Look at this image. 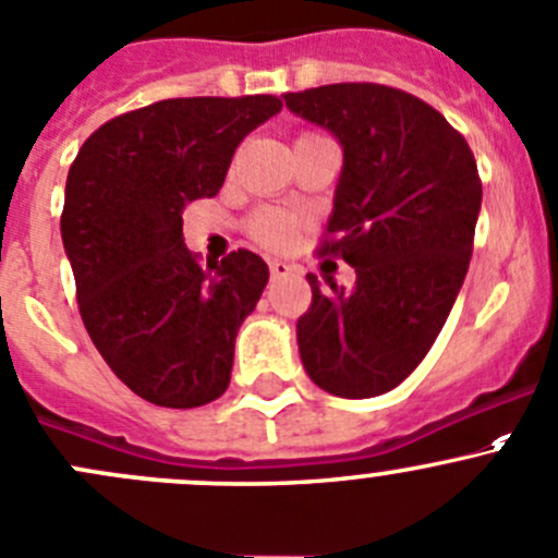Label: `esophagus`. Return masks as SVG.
Here are the masks:
<instances>
[{
  "label": "esophagus",
  "mask_w": 558,
  "mask_h": 558,
  "mask_svg": "<svg viewBox=\"0 0 558 558\" xmlns=\"http://www.w3.org/2000/svg\"><path fill=\"white\" fill-rule=\"evenodd\" d=\"M269 272H272V278L278 280V278H289V275H294L296 267L289 262H269Z\"/></svg>",
  "instance_id": "34e87169"
}]
</instances>
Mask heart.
<instances>
[{"label": "heart", "mask_w": 558, "mask_h": 558, "mask_svg": "<svg viewBox=\"0 0 558 558\" xmlns=\"http://www.w3.org/2000/svg\"><path fill=\"white\" fill-rule=\"evenodd\" d=\"M251 231L262 245L283 251V247H289L296 240L300 220L294 215L283 213V209H262V213L253 215Z\"/></svg>", "instance_id": "1"}]
</instances>
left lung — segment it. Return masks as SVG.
I'll return each instance as SVG.
<instances>
[{"mask_svg":"<svg viewBox=\"0 0 558 558\" xmlns=\"http://www.w3.org/2000/svg\"><path fill=\"white\" fill-rule=\"evenodd\" d=\"M286 106L343 147V174L318 256L356 272L318 289L296 318L302 365L338 398L398 387L450 316L474 247L483 182L466 138L420 97L387 84L289 92Z\"/></svg>","mask_w":558,"mask_h":558,"instance_id":"8db88e82","label":"left lung"}]
</instances>
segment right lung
Wrapping results in <instances>:
<instances>
[{"label":"right lung","instance_id":"obj_1","mask_svg":"<svg viewBox=\"0 0 558 558\" xmlns=\"http://www.w3.org/2000/svg\"><path fill=\"white\" fill-rule=\"evenodd\" d=\"M280 108L275 95L160 100L100 124L70 166L62 242L81 318L149 403L196 409L229 387L236 332L269 269L245 247L198 262L182 209L218 196L242 138Z\"/></svg>","mask_w":558,"mask_h":558}]
</instances>
